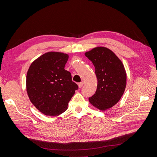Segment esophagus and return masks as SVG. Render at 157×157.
Listing matches in <instances>:
<instances>
[{
	"instance_id": "34e87169",
	"label": "esophagus",
	"mask_w": 157,
	"mask_h": 157,
	"mask_svg": "<svg viewBox=\"0 0 157 157\" xmlns=\"http://www.w3.org/2000/svg\"><path fill=\"white\" fill-rule=\"evenodd\" d=\"M83 84H84V82H79V83L78 84V86L79 88H82V86H83Z\"/></svg>"
}]
</instances>
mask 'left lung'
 I'll return each instance as SVG.
<instances>
[{"mask_svg": "<svg viewBox=\"0 0 157 157\" xmlns=\"http://www.w3.org/2000/svg\"><path fill=\"white\" fill-rule=\"evenodd\" d=\"M94 64L98 79L97 90L89 101L101 111L117 104L126 86V73L122 61L111 50L96 47L85 53Z\"/></svg>", "mask_w": 157, "mask_h": 157, "instance_id": "1", "label": "left lung"}]
</instances>
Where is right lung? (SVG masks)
Segmentation results:
<instances>
[{"mask_svg": "<svg viewBox=\"0 0 157 157\" xmlns=\"http://www.w3.org/2000/svg\"><path fill=\"white\" fill-rule=\"evenodd\" d=\"M69 56L50 52L30 65L27 73L26 88L34 106L44 115L58 116L67 109L69 101L78 90L65 65Z\"/></svg>", "mask_w": 157, "mask_h": 157, "instance_id": "1", "label": "right lung"}]
</instances>
